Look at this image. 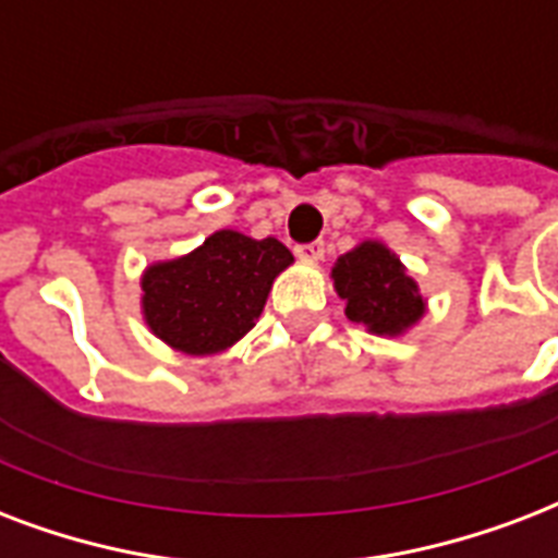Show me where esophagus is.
<instances>
[{
  "instance_id": "obj_1",
  "label": "esophagus",
  "mask_w": 558,
  "mask_h": 558,
  "mask_svg": "<svg viewBox=\"0 0 558 558\" xmlns=\"http://www.w3.org/2000/svg\"><path fill=\"white\" fill-rule=\"evenodd\" d=\"M298 257L306 263H318L324 257V240H315V243H306L298 248Z\"/></svg>"
}]
</instances>
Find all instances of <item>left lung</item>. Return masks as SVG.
<instances>
[{
	"label": "left lung",
	"instance_id": "8db88e82",
	"mask_svg": "<svg viewBox=\"0 0 558 558\" xmlns=\"http://www.w3.org/2000/svg\"><path fill=\"white\" fill-rule=\"evenodd\" d=\"M330 278L336 295L344 301V315L371 336H405L428 313V301L420 295L405 263L381 240H362L356 248L341 254Z\"/></svg>",
	"mask_w": 558,
	"mask_h": 558
}]
</instances>
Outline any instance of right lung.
I'll return each instance as SVG.
<instances>
[{"label": "right lung", "mask_w": 558, "mask_h": 558, "mask_svg": "<svg viewBox=\"0 0 558 558\" xmlns=\"http://www.w3.org/2000/svg\"><path fill=\"white\" fill-rule=\"evenodd\" d=\"M292 260V252L275 236L254 240L219 228L193 252L144 269V324L185 356L226 353L257 324L271 283Z\"/></svg>", "instance_id": "obj_1"}]
</instances>
